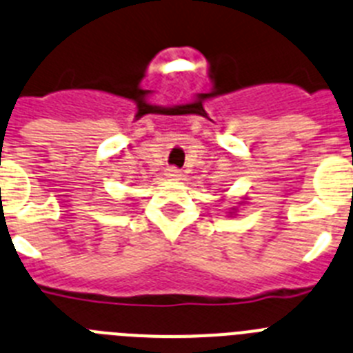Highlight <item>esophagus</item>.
Masks as SVG:
<instances>
[{
	"label": "esophagus",
	"instance_id": "obj_1",
	"mask_svg": "<svg viewBox=\"0 0 353 353\" xmlns=\"http://www.w3.org/2000/svg\"><path fill=\"white\" fill-rule=\"evenodd\" d=\"M167 177H170V179H181V170L174 169V167H170V169H167Z\"/></svg>",
	"mask_w": 353,
	"mask_h": 353
}]
</instances>
